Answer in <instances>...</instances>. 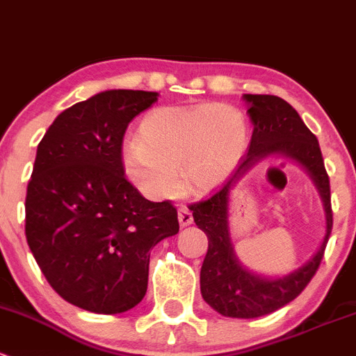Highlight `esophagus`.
Returning a JSON list of instances; mask_svg holds the SVG:
<instances>
[{
    "mask_svg": "<svg viewBox=\"0 0 356 356\" xmlns=\"http://www.w3.org/2000/svg\"><path fill=\"white\" fill-rule=\"evenodd\" d=\"M178 221H179V226H181V228L190 226L193 222V216H192V212L188 211V207H186V205H181V207H179Z\"/></svg>",
    "mask_w": 356,
    "mask_h": 356,
    "instance_id": "obj_1",
    "label": "esophagus"
}]
</instances>
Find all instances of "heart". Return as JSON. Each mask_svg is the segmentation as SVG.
Segmentation results:
<instances>
[{"mask_svg": "<svg viewBox=\"0 0 356 356\" xmlns=\"http://www.w3.org/2000/svg\"><path fill=\"white\" fill-rule=\"evenodd\" d=\"M137 137L123 144L124 173L145 195L168 199L179 188L178 168L193 192L222 185L247 151L248 124L226 104L164 106L142 118Z\"/></svg>", "mask_w": 356, "mask_h": 356, "instance_id": "heart-1", "label": "heart"}]
</instances>
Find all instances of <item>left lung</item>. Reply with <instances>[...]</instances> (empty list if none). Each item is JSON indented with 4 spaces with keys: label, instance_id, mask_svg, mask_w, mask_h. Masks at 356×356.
I'll use <instances>...</instances> for the list:
<instances>
[{
    "label": "left lung",
    "instance_id": "left-lung-1",
    "mask_svg": "<svg viewBox=\"0 0 356 356\" xmlns=\"http://www.w3.org/2000/svg\"><path fill=\"white\" fill-rule=\"evenodd\" d=\"M254 124L247 156L233 177L211 199L190 205L193 221L207 234L209 248L200 269V293L225 317L255 318L281 309L305 289L324 257L332 229L331 186L317 137L284 99L267 94H243ZM269 155H284L302 163L318 186L326 211V236L319 250L302 268L283 278H262L239 264L229 238L227 205L234 185Z\"/></svg>",
    "mask_w": 356,
    "mask_h": 356
}]
</instances>
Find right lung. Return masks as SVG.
Here are the masks:
<instances>
[{
	"instance_id": "right-lung-1",
	"label": "right lung",
	"mask_w": 356,
	"mask_h": 356,
	"mask_svg": "<svg viewBox=\"0 0 356 356\" xmlns=\"http://www.w3.org/2000/svg\"><path fill=\"white\" fill-rule=\"evenodd\" d=\"M157 96L99 92L58 115L38 145L25 236L51 288L79 309H134L147 291L151 248L179 229L175 205L142 197L122 161L128 123Z\"/></svg>"
}]
</instances>
